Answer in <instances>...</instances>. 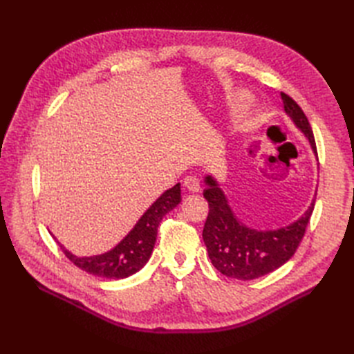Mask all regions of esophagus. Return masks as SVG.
I'll list each match as a JSON object with an SVG mask.
<instances>
[{
	"instance_id": "34e87169",
	"label": "esophagus",
	"mask_w": 354,
	"mask_h": 354,
	"mask_svg": "<svg viewBox=\"0 0 354 354\" xmlns=\"http://www.w3.org/2000/svg\"><path fill=\"white\" fill-rule=\"evenodd\" d=\"M185 187L190 192H199L201 190V183H199V178L195 176H187L185 178Z\"/></svg>"
}]
</instances>
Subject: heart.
Listing matches in <instances>:
<instances>
[{"instance_id": "heart-1", "label": "heart", "mask_w": 354, "mask_h": 354, "mask_svg": "<svg viewBox=\"0 0 354 354\" xmlns=\"http://www.w3.org/2000/svg\"><path fill=\"white\" fill-rule=\"evenodd\" d=\"M238 102H239L241 104H246V103H248V97H246L245 94H241L239 97H238Z\"/></svg>"}]
</instances>
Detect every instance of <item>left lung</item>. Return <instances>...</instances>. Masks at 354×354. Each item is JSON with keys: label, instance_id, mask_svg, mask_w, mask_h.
Wrapping results in <instances>:
<instances>
[{"label": "left lung", "instance_id": "8db88e82", "mask_svg": "<svg viewBox=\"0 0 354 354\" xmlns=\"http://www.w3.org/2000/svg\"><path fill=\"white\" fill-rule=\"evenodd\" d=\"M281 97L286 115L304 133L317 156L312 127L303 109L288 94L281 93ZM205 185L203 198L208 201L209 212L202 238L212 266L220 273L233 279L252 281L279 269L295 254L312 217L315 199L303 216L289 226L276 230H257L245 226L234 216L216 178L207 176Z\"/></svg>", "mask_w": 354, "mask_h": 354}]
</instances>
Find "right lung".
<instances>
[{
	"instance_id": "right-lung-1",
	"label": "right lung",
	"mask_w": 354,
	"mask_h": 354,
	"mask_svg": "<svg viewBox=\"0 0 354 354\" xmlns=\"http://www.w3.org/2000/svg\"><path fill=\"white\" fill-rule=\"evenodd\" d=\"M181 201L180 183L165 190L149 208L134 229L118 243L113 250L93 257H77L60 245L68 259L90 274L106 277V279H124L138 272L151 259L159 223L167 212L174 209Z\"/></svg>"
}]
</instances>
